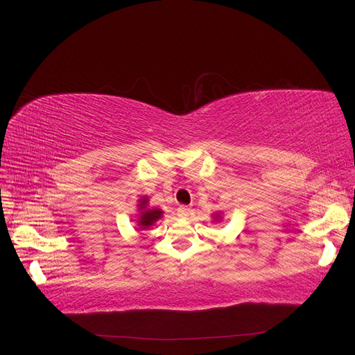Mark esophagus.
I'll list each match as a JSON object with an SVG mask.
<instances>
[{"label":"esophagus","mask_w":355,"mask_h":355,"mask_svg":"<svg viewBox=\"0 0 355 355\" xmlns=\"http://www.w3.org/2000/svg\"><path fill=\"white\" fill-rule=\"evenodd\" d=\"M190 214H191V209H190L189 206H180V207L177 209V215H178L180 218H187Z\"/></svg>","instance_id":"esophagus-1"}]
</instances>
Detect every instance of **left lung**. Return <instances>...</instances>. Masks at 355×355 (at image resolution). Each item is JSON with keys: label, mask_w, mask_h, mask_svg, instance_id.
<instances>
[{"label": "left lung", "mask_w": 355, "mask_h": 355, "mask_svg": "<svg viewBox=\"0 0 355 355\" xmlns=\"http://www.w3.org/2000/svg\"><path fill=\"white\" fill-rule=\"evenodd\" d=\"M214 216H215V218H216V219H218V218H219V215H214Z\"/></svg>", "instance_id": "8db88e82"}]
</instances>
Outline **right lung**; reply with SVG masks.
Segmentation results:
<instances>
[{"mask_svg":"<svg viewBox=\"0 0 355 355\" xmlns=\"http://www.w3.org/2000/svg\"><path fill=\"white\" fill-rule=\"evenodd\" d=\"M148 206V198H143L140 199V205H139V209H140V218L137 219V225L141 228V230H146L149 228L150 225H153L155 222L159 219L162 216V211L161 209H146Z\"/></svg>","mask_w":355,"mask_h":355,"instance_id":"add662e5","label":"right lung"}]
</instances>
